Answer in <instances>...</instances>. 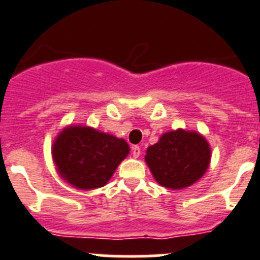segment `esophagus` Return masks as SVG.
I'll return each mask as SVG.
<instances>
[{"mask_svg": "<svg viewBox=\"0 0 260 260\" xmlns=\"http://www.w3.org/2000/svg\"><path fill=\"white\" fill-rule=\"evenodd\" d=\"M140 154H141V149H140V146H137V145L132 146V155H133V158H139Z\"/></svg>", "mask_w": 260, "mask_h": 260, "instance_id": "esophagus-1", "label": "esophagus"}]
</instances>
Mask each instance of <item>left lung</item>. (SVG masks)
<instances>
[{
  "instance_id": "8db88e82",
  "label": "left lung",
  "mask_w": 260,
  "mask_h": 260,
  "mask_svg": "<svg viewBox=\"0 0 260 260\" xmlns=\"http://www.w3.org/2000/svg\"><path fill=\"white\" fill-rule=\"evenodd\" d=\"M145 162L159 186L182 189L208 170L211 146L202 133L178 128L161 135L158 143L146 149Z\"/></svg>"
}]
</instances>
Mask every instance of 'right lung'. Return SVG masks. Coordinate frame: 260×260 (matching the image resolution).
Returning a JSON list of instances; mask_svg holds the SVG:
<instances>
[{
    "instance_id": "obj_1",
    "label": "right lung",
    "mask_w": 260,
    "mask_h": 260,
    "mask_svg": "<svg viewBox=\"0 0 260 260\" xmlns=\"http://www.w3.org/2000/svg\"><path fill=\"white\" fill-rule=\"evenodd\" d=\"M129 154L124 139L89 125H67L52 144V158L58 175L77 189L103 187Z\"/></svg>"
}]
</instances>
